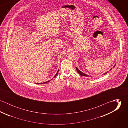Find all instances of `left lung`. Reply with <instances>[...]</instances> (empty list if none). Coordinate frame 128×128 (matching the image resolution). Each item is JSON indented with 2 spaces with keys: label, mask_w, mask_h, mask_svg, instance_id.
<instances>
[{
  "label": "left lung",
  "mask_w": 128,
  "mask_h": 128,
  "mask_svg": "<svg viewBox=\"0 0 128 128\" xmlns=\"http://www.w3.org/2000/svg\"><path fill=\"white\" fill-rule=\"evenodd\" d=\"M112 70V68H111L110 69V70ZM76 70L77 71V72H78V73H79L80 75H81V76H86V77H89V76L88 75H87V74H85V73H84L83 72H81L80 70H78V68H76ZM107 72H106L105 73H104V75H105L106 74Z\"/></svg>",
  "instance_id": "1"
}]
</instances>
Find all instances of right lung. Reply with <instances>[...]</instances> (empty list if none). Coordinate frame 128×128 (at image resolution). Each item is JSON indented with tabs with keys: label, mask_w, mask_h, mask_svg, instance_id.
<instances>
[{
	"label": "right lung",
	"mask_w": 128,
	"mask_h": 128,
	"mask_svg": "<svg viewBox=\"0 0 128 128\" xmlns=\"http://www.w3.org/2000/svg\"><path fill=\"white\" fill-rule=\"evenodd\" d=\"M58 72H56V73L55 74V76H54V77H56V75L58 74ZM51 80H52V79L51 80H49V81H47V82H43V83H36V84H45V83H47V82H49Z\"/></svg>",
	"instance_id": "1"
}]
</instances>
